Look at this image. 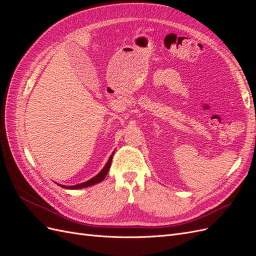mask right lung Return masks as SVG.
I'll return each instance as SVG.
<instances>
[{"label": "right lung", "mask_w": 256, "mask_h": 256, "mask_svg": "<svg viewBox=\"0 0 256 256\" xmlns=\"http://www.w3.org/2000/svg\"><path fill=\"white\" fill-rule=\"evenodd\" d=\"M113 154H114V152L111 154L109 160H108V162H106L104 168L102 170V171H100L95 177L90 178V180L85 182H82V184H74V186H64V184H60V187L65 188V189H81V188H86V187H90V186H92V184H98V182H102V180H104V178H106L108 172H109V168H110L111 164H112Z\"/></svg>", "instance_id": "obj_1"}]
</instances>
